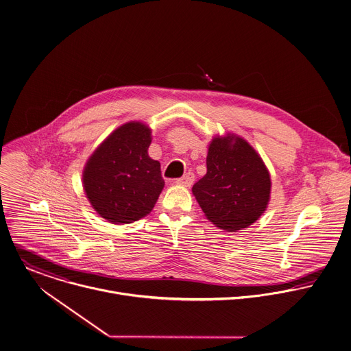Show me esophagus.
Instances as JSON below:
<instances>
[{
  "label": "esophagus",
  "instance_id": "esophagus-1",
  "mask_svg": "<svg viewBox=\"0 0 351 351\" xmlns=\"http://www.w3.org/2000/svg\"><path fill=\"white\" fill-rule=\"evenodd\" d=\"M193 181H195L193 174H192V173H186L184 177L177 178V180H176V184H177V185H184V186H191V185L193 184Z\"/></svg>",
  "mask_w": 351,
  "mask_h": 351
}]
</instances>
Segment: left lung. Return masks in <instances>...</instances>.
Segmentation results:
<instances>
[{
    "mask_svg": "<svg viewBox=\"0 0 351 351\" xmlns=\"http://www.w3.org/2000/svg\"><path fill=\"white\" fill-rule=\"evenodd\" d=\"M204 215L226 232L242 230L265 211L269 173L254 148L242 137L213 138L207 154V174L192 188Z\"/></svg>",
    "mask_w": 351,
    "mask_h": 351,
    "instance_id": "8db88e82",
    "label": "left lung"
}]
</instances>
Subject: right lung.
I'll return each mask as SVG.
<instances>
[{
	"instance_id": "add662e5",
	"label": "right lung",
	"mask_w": 351,
	"mask_h": 351,
	"mask_svg": "<svg viewBox=\"0 0 351 351\" xmlns=\"http://www.w3.org/2000/svg\"><path fill=\"white\" fill-rule=\"evenodd\" d=\"M151 129L132 121L117 128L90 156L83 186L94 210L110 223H132L154 208L165 181L148 156Z\"/></svg>"
}]
</instances>
